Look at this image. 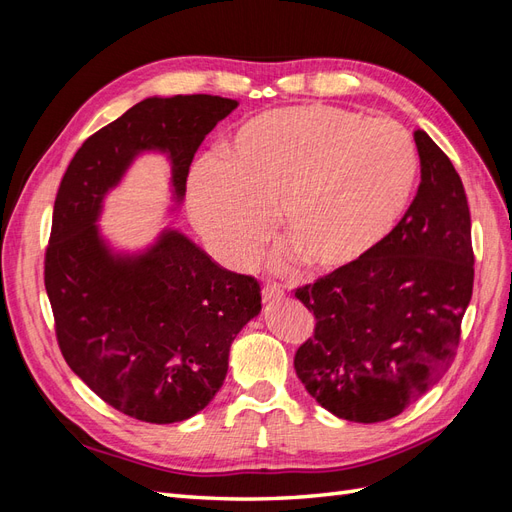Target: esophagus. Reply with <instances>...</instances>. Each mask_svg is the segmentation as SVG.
Wrapping results in <instances>:
<instances>
[{
    "mask_svg": "<svg viewBox=\"0 0 512 512\" xmlns=\"http://www.w3.org/2000/svg\"><path fill=\"white\" fill-rule=\"evenodd\" d=\"M284 299V288L280 284H267L262 288V301L265 303H275Z\"/></svg>",
    "mask_w": 512,
    "mask_h": 512,
    "instance_id": "obj_1",
    "label": "esophagus"
}]
</instances>
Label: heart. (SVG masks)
I'll return each mask as SVG.
<instances>
[{
	"mask_svg": "<svg viewBox=\"0 0 512 512\" xmlns=\"http://www.w3.org/2000/svg\"><path fill=\"white\" fill-rule=\"evenodd\" d=\"M418 158L412 136L389 119L312 104L262 113L237 132L224 160L190 177L194 222L213 256L247 267L273 222L297 258L318 271L361 265L391 237L410 205Z\"/></svg>",
	"mask_w": 512,
	"mask_h": 512,
	"instance_id": "heart-1",
	"label": "heart"
}]
</instances>
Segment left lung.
<instances>
[{
  "label": "left lung",
  "mask_w": 512,
  "mask_h": 512,
  "mask_svg": "<svg viewBox=\"0 0 512 512\" xmlns=\"http://www.w3.org/2000/svg\"><path fill=\"white\" fill-rule=\"evenodd\" d=\"M421 185L404 218L361 265L297 288L316 316L294 354L305 391L331 414L380 423L425 395L455 359L472 299V222L453 162L414 132Z\"/></svg>",
  "instance_id": "left-lung-1"
}]
</instances>
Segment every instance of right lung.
<instances>
[{"label":"right lung","instance_id":"right-lung-1","mask_svg":"<svg viewBox=\"0 0 512 512\" xmlns=\"http://www.w3.org/2000/svg\"><path fill=\"white\" fill-rule=\"evenodd\" d=\"M239 106L194 94L147 98L89 136L61 179L44 258L59 350L108 406L168 425L222 389L230 344L260 314V284L222 269L175 228L141 252L102 237L104 198L145 151L166 153L173 198L185 196L205 136Z\"/></svg>","mask_w":512,"mask_h":512}]
</instances>
